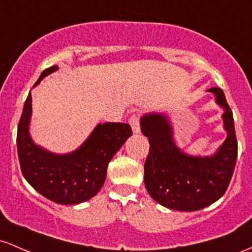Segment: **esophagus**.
<instances>
[{"instance_id":"1","label":"esophagus","mask_w":252,"mask_h":252,"mask_svg":"<svg viewBox=\"0 0 252 252\" xmlns=\"http://www.w3.org/2000/svg\"><path fill=\"white\" fill-rule=\"evenodd\" d=\"M129 124H130V126H131L132 131H134L135 134H139V132L141 131L139 115H132L131 117H130V120H129Z\"/></svg>"}]
</instances>
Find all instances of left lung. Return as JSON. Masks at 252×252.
Here are the masks:
<instances>
[{
  "instance_id": "obj_1",
  "label": "left lung",
  "mask_w": 252,
  "mask_h": 252,
  "mask_svg": "<svg viewBox=\"0 0 252 252\" xmlns=\"http://www.w3.org/2000/svg\"><path fill=\"white\" fill-rule=\"evenodd\" d=\"M217 104L225 112V142L212 157H191L183 153L173 140L166 116L148 113L141 118V130L149 141L145 162V185L151 197L175 211L193 212L218 201L227 190L238 154L233 113L223 91L209 88Z\"/></svg>"
}]
</instances>
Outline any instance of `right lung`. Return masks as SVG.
Returning a JSON list of instances; mask_svg holds the SVG:
<instances>
[{"instance_id":"1","label":"right lung","mask_w":252,"mask_h":252,"mask_svg":"<svg viewBox=\"0 0 252 252\" xmlns=\"http://www.w3.org/2000/svg\"><path fill=\"white\" fill-rule=\"evenodd\" d=\"M52 65L41 73L34 86L57 70ZM32 96L25 101L18 126V156L21 172L44 197L61 204H77L99 192L106 178L107 165L132 131L126 123L98 124L84 145L68 154H54L33 142L29 132Z\"/></svg>"}]
</instances>
